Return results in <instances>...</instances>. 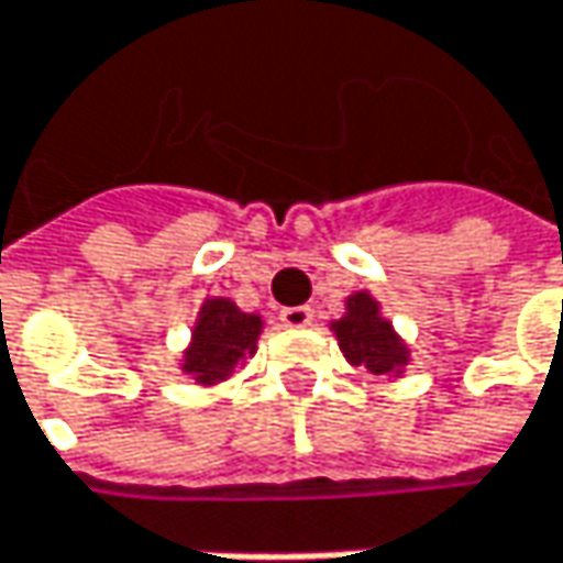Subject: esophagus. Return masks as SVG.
Instances as JSON below:
<instances>
[{"instance_id":"esophagus-1","label":"esophagus","mask_w":563,"mask_h":563,"mask_svg":"<svg viewBox=\"0 0 563 563\" xmlns=\"http://www.w3.org/2000/svg\"><path fill=\"white\" fill-rule=\"evenodd\" d=\"M280 321L286 328H309L314 321V312L309 306H289L280 312Z\"/></svg>"}]
</instances>
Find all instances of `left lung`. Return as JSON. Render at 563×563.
Masks as SVG:
<instances>
[{"label": "left lung", "instance_id": "obj_1", "mask_svg": "<svg viewBox=\"0 0 563 563\" xmlns=\"http://www.w3.org/2000/svg\"><path fill=\"white\" fill-rule=\"evenodd\" d=\"M338 347L350 366H363L369 376L401 379L411 366V344L382 314V302L369 289H356L344 299V314L331 321Z\"/></svg>", "mask_w": 563, "mask_h": 563}]
</instances>
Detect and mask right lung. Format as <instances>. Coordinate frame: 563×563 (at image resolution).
Wrapping results in <instances>:
<instances>
[{
    "label": "right lung",
    "instance_id": "add662e5",
    "mask_svg": "<svg viewBox=\"0 0 563 563\" xmlns=\"http://www.w3.org/2000/svg\"><path fill=\"white\" fill-rule=\"evenodd\" d=\"M261 331V312L239 309V302L229 296H207L190 324V338L178 356V369L203 388L232 379V373L257 353Z\"/></svg>",
    "mask_w": 563,
    "mask_h": 563
}]
</instances>
